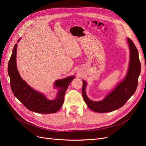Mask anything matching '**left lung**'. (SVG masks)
Instances as JSON below:
<instances>
[{
	"label": "left lung",
	"instance_id": "8db88e82",
	"mask_svg": "<svg viewBox=\"0 0 146 146\" xmlns=\"http://www.w3.org/2000/svg\"><path fill=\"white\" fill-rule=\"evenodd\" d=\"M128 42L130 49V61L128 73L125 79L103 100L92 101L89 99L85 93L86 84L83 80L82 96L91 110L98 113L114 111L124 106L135 93L138 86V77L141 72V62L135 44L129 38H128Z\"/></svg>",
	"mask_w": 146,
	"mask_h": 146
}]
</instances>
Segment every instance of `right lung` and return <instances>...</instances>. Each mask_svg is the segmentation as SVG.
Returning a JSON list of instances; mask_svg holds the SVG:
<instances>
[{
    "instance_id": "obj_1",
    "label": "right lung",
    "mask_w": 146,
    "mask_h": 146,
    "mask_svg": "<svg viewBox=\"0 0 146 146\" xmlns=\"http://www.w3.org/2000/svg\"><path fill=\"white\" fill-rule=\"evenodd\" d=\"M17 46L16 43L12 50L8 67L11 88L14 95L30 111L43 114L54 113L58 111L64 103L67 89L74 76L55 81V87L59 88L57 97L54 100H48L43 94L29 86L20 77L16 64Z\"/></svg>"
}]
</instances>
